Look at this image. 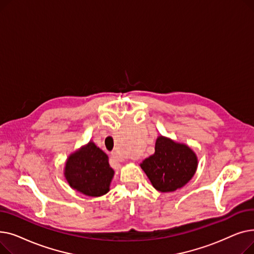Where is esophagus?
Here are the masks:
<instances>
[{
	"instance_id": "34e87169",
	"label": "esophagus",
	"mask_w": 254,
	"mask_h": 254,
	"mask_svg": "<svg viewBox=\"0 0 254 254\" xmlns=\"http://www.w3.org/2000/svg\"><path fill=\"white\" fill-rule=\"evenodd\" d=\"M111 156L113 157V159H115L116 162H123L124 161V157L120 155L117 151H112L111 152Z\"/></svg>"
}]
</instances>
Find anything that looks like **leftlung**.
I'll list each match as a JSON object with an SVG mask.
<instances>
[{"instance_id": "8db88e82", "label": "left lung", "mask_w": 254, "mask_h": 254, "mask_svg": "<svg viewBox=\"0 0 254 254\" xmlns=\"http://www.w3.org/2000/svg\"><path fill=\"white\" fill-rule=\"evenodd\" d=\"M196 166V156L189 146L162 136L156 140L154 154L141 164L153 188L162 192L184 186L192 178Z\"/></svg>"}]
</instances>
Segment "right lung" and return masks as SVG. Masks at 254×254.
I'll use <instances>...</instances> for the list:
<instances>
[{
    "label": "right lung",
    "instance_id": "obj_1",
    "mask_svg": "<svg viewBox=\"0 0 254 254\" xmlns=\"http://www.w3.org/2000/svg\"><path fill=\"white\" fill-rule=\"evenodd\" d=\"M113 174L108 156L92 142L70 155L64 168V176L71 188L89 196L108 192Z\"/></svg>",
    "mask_w": 254,
    "mask_h": 254
}]
</instances>
